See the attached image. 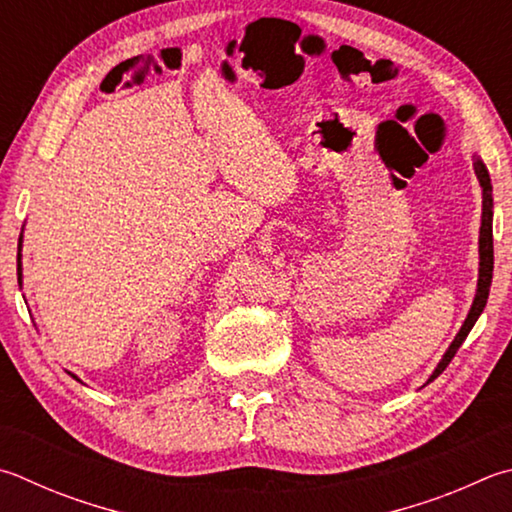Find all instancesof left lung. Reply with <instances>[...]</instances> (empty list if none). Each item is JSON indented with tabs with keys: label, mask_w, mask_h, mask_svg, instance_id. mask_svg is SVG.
Listing matches in <instances>:
<instances>
[{
	"label": "left lung",
	"mask_w": 512,
	"mask_h": 512,
	"mask_svg": "<svg viewBox=\"0 0 512 512\" xmlns=\"http://www.w3.org/2000/svg\"><path fill=\"white\" fill-rule=\"evenodd\" d=\"M475 172L477 179L481 185V228H479V280H477V293L475 300H472L470 313L463 327L459 329L457 338L452 340V345L448 347V351L443 353V358L436 369L432 371V376L427 378V383L443 374V369L450 365V360L454 358V353L459 351V347L463 345V340L468 338L470 329L475 327V322L479 320V315L483 313V306L488 302V293H490V284H492V266H495V255H492V183H490V174L486 170V165L475 156Z\"/></svg>",
	"instance_id": "8db88e82"
}]
</instances>
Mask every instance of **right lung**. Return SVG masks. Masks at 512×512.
Wrapping results in <instances>:
<instances>
[{
  "label": "right lung",
  "mask_w": 512,
  "mask_h": 512,
  "mask_svg": "<svg viewBox=\"0 0 512 512\" xmlns=\"http://www.w3.org/2000/svg\"><path fill=\"white\" fill-rule=\"evenodd\" d=\"M17 280H20V284H22V237H20V253H17ZM73 378L80 380L78 376H73Z\"/></svg>",
  "instance_id": "1"
}]
</instances>
